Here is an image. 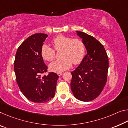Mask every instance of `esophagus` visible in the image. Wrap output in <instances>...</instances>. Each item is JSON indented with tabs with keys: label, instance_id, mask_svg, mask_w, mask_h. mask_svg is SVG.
I'll return each instance as SVG.
<instances>
[{
	"label": "esophagus",
	"instance_id": "1",
	"mask_svg": "<svg viewBox=\"0 0 128 128\" xmlns=\"http://www.w3.org/2000/svg\"><path fill=\"white\" fill-rule=\"evenodd\" d=\"M62 72H58V74H58V76H62Z\"/></svg>",
	"mask_w": 128,
	"mask_h": 128
}]
</instances>
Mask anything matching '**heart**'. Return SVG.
I'll use <instances>...</instances> for the list:
<instances>
[{
	"label": "heart",
	"instance_id": "obj_1",
	"mask_svg": "<svg viewBox=\"0 0 128 128\" xmlns=\"http://www.w3.org/2000/svg\"><path fill=\"white\" fill-rule=\"evenodd\" d=\"M52 44L56 50H62L61 59L51 62L49 66L50 70L54 72H62L70 68L72 62L78 64L84 58L86 47L84 42L79 38L63 35H58L52 40ZM54 50L46 44H44L41 48V55L44 60L50 62L54 59Z\"/></svg>",
	"mask_w": 128,
	"mask_h": 128
}]
</instances>
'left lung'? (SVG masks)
<instances>
[{
	"label": "left lung",
	"instance_id": "8db88e82",
	"mask_svg": "<svg viewBox=\"0 0 128 128\" xmlns=\"http://www.w3.org/2000/svg\"><path fill=\"white\" fill-rule=\"evenodd\" d=\"M76 33L82 38L87 54L71 72L70 88L78 100L90 101L100 95L106 84L108 58L104 46L94 37L80 31Z\"/></svg>",
	"mask_w": 128,
	"mask_h": 128
}]
</instances>
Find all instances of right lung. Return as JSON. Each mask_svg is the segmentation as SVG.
Here are the masks:
<instances>
[{
	"instance_id": "1",
	"label": "right lung",
	"mask_w": 128,
	"mask_h": 128,
	"mask_svg": "<svg viewBox=\"0 0 128 128\" xmlns=\"http://www.w3.org/2000/svg\"><path fill=\"white\" fill-rule=\"evenodd\" d=\"M47 37L46 34H35L26 38L18 48L14 62L20 90L28 100L36 103L53 98L58 78L54 72L41 76L48 68L41 55V48Z\"/></svg>"
}]
</instances>
